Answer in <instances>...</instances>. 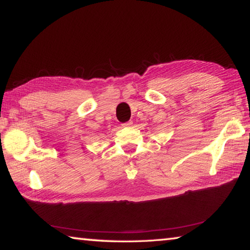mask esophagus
<instances>
[{
  "instance_id": "obj_1",
  "label": "esophagus",
  "mask_w": 250,
  "mask_h": 250,
  "mask_svg": "<svg viewBox=\"0 0 250 250\" xmlns=\"http://www.w3.org/2000/svg\"><path fill=\"white\" fill-rule=\"evenodd\" d=\"M132 125H133V122L130 120V121H126V122H125V124L122 125H124V126H131Z\"/></svg>"
}]
</instances>
